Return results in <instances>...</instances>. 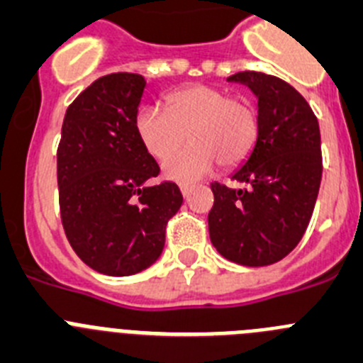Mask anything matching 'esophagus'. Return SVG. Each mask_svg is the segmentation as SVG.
<instances>
[{
	"mask_svg": "<svg viewBox=\"0 0 363 363\" xmlns=\"http://www.w3.org/2000/svg\"><path fill=\"white\" fill-rule=\"evenodd\" d=\"M179 188H181L182 195H184V197H188V195L191 194V189L195 188V184H191V182H182V184L179 186Z\"/></svg>",
	"mask_w": 363,
	"mask_h": 363,
	"instance_id": "obj_1",
	"label": "esophagus"
}]
</instances>
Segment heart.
<instances>
[{
  "label": "heart",
  "instance_id": "heart-1",
  "mask_svg": "<svg viewBox=\"0 0 363 363\" xmlns=\"http://www.w3.org/2000/svg\"><path fill=\"white\" fill-rule=\"evenodd\" d=\"M166 111L146 104L135 116L143 146L159 161L184 144L192 145L164 162L166 177L191 181L210 174L217 162L233 168L250 157L260 132L259 112L244 97H230L210 84H191L166 97Z\"/></svg>",
  "mask_w": 363,
  "mask_h": 363
}]
</instances>
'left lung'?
I'll return each instance as SVG.
<instances>
[{
	"label": "left lung",
	"mask_w": 363,
	"mask_h": 363,
	"mask_svg": "<svg viewBox=\"0 0 363 363\" xmlns=\"http://www.w3.org/2000/svg\"><path fill=\"white\" fill-rule=\"evenodd\" d=\"M228 81L257 96L260 132L247 161L231 175L246 188L211 184L210 238L231 262L269 266L295 250L311 220L322 181L318 119L280 77L247 70Z\"/></svg>",
	"instance_id": "8db88e82"
}]
</instances>
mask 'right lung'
Segmentation results:
<instances>
[{"mask_svg":"<svg viewBox=\"0 0 363 363\" xmlns=\"http://www.w3.org/2000/svg\"><path fill=\"white\" fill-rule=\"evenodd\" d=\"M145 86L139 74L99 77L68 106L61 128L65 233L77 257L103 275L128 277L152 266L182 204L175 182L148 184L161 169L135 132Z\"/></svg>","mask_w":363,"mask_h":363,"instance_id":"add662e5","label":"right lung"}]
</instances>
